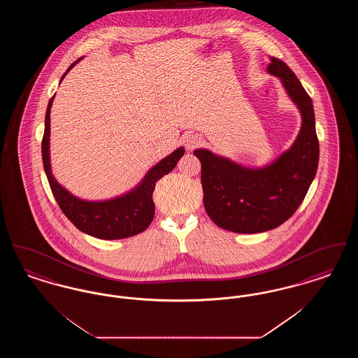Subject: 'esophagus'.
I'll return each mask as SVG.
<instances>
[{
    "label": "esophagus",
    "instance_id": "esophagus-1",
    "mask_svg": "<svg viewBox=\"0 0 358 358\" xmlns=\"http://www.w3.org/2000/svg\"><path fill=\"white\" fill-rule=\"evenodd\" d=\"M200 142H201L200 136H194V134H189V136H185V139H184V143H185L187 150L196 149V148L200 145Z\"/></svg>",
    "mask_w": 358,
    "mask_h": 358
}]
</instances>
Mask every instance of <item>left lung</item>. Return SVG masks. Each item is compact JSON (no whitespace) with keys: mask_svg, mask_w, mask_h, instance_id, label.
Masks as SVG:
<instances>
[{"mask_svg":"<svg viewBox=\"0 0 358 358\" xmlns=\"http://www.w3.org/2000/svg\"><path fill=\"white\" fill-rule=\"evenodd\" d=\"M268 60L267 72L280 80L301 114L294 143L260 168L244 166L208 149L193 152L201 162L208 216L236 234H260L287 222L302 204L318 168L320 143L311 98L286 63L276 57Z\"/></svg>","mask_w":358,"mask_h":358,"instance_id":"8db88e82","label":"left lung"}]
</instances>
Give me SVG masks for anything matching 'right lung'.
<instances>
[{
    "label": "right lung",
    "instance_id": "add662e5",
    "mask_svg": "<svg viewBox=\"0 0 358 358\" xmlns=\"http://www.w3.org/2000/svg\"><path fill=\"white\" fill-rule=\"evenodd\" d=\"M82 59L83 57L78 59L69 66V69L62 76L60 83L72 67H75V64H78ZM53 99L55 95L48 103L45 113V129L41 142V153L44 171L47 174L52 193L63 213L79 231L94 238L117 240L130 238L143 232L150 225V222H153L155 209L153 192L155 182L174 169L178 159L185 153V149L180 146L173 153L162 158L153 168L148 171L136 187L127 190L126 193L106 200L80 199L71 193L62 184H59L52 173L50 136Z\"/></svg>",
    "mask_w": 358,
    "mask_h": 358
}]
</instances>
